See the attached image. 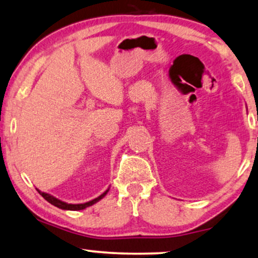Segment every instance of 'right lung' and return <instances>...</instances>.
<instances>
[{"label": "right lung", "mask_w": 258, "mask_h": 258, "mask_svg": "<svg viewBox=\"0 0 258 258\" xmlns=\"http://www.w3.org/2000/svg\"><path fill=\"white\" fill-rule=\"evenodd\" d=\"M108 190H109V187L104 192V194L99 196V197L92 199V201H89V202H87V203H84V204H68V203H66V202H62V201H60V199H57L56 197H54V196H51L49 194H46V192H42V191H40V190H37V191H39V194L42 196V197L46 199L47 202H49V203L51 205H54V207H56V208H59V209H62V210L78 211V210H84V209L88 208V207H92V205H93V204L98 203V202L100 201V199H102L106 195H107Z\"/></svg>", "instance_id": "obj_1"}]
</instances>
